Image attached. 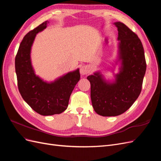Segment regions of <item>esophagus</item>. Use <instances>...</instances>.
Wrapping results in <instances>:
<instances>
[{"label": "esophagus", "mask_w": 161, "mask_h": 161, "mask_svg": "<svg viewBox=\"0 0 161 161\" xmlns=\"http://www.w3.org/2000/svg\"><path fill=\"white\" fill-rule=\"evenodd\" d=\"M80 74L82 75H85L88 74V73L89 72V66H86V65L82 66L80 68Z\"/></svg>", "instance_id": "obj_1"}]
</instances>
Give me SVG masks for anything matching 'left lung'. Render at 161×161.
<instances>
[{
    "instance_id": "left-lung-1",
    "label": "left lung",
    "mask_w": 161,
    "mask_h": 161,
    "mask_svg": "<svg viewBox=\"0 0 161 161\" xmlns=\"http://www.w3.org/2000/svg\"><path fill=\"white\" fill-rule=\"evenodd\" d=\"M114 24L118 27L122 64L115 82H106L99 72L87 76L92 107L97 114L105 117L122 114L133 105L142 91L147 70L144 47L138 36L123 23Z\"/></svg>"
}]
</instances>
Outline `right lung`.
I'll return each mask as SVG.
<instances>
[{
    "instance_id": "obj_1",
    "label": "right lung",
    "mask_w": 161,
    "mask_h": 161,
    "mask_svg": "<svg viewBox=\"0 0 161 161\" xmlns=\"http://www.w3.org/2000/svg\"><path fill=\"white\" fill-rule=\"evenodd\" d=\"M46 21L23 37L15 56L18 89L23 99L42 115L59 114L69 105L72 92L80 79L79 70L69 72L53 82L47 83L37 76L31 63L30 52L36 34L47 27Z\"/></svg>"
}]
</instances>
